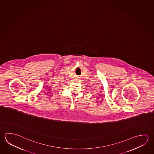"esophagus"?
Instances as JSON below:
<instances>
[{
	"mask_svg": "<svg viewBox=\"0 0 154 154\" xmlns=\"http://www.w3.org/2000/svg\"><path fill=\"white\" fill-rule=\"evenodd\" d=\"M77 81H79V79H78V78H77Z\"/></svg>",
	"mask_w": 154,
	"mask_h": 154,
	"instance_id": "34e87169",
	"label": "esophagus"
}]
</instances>
